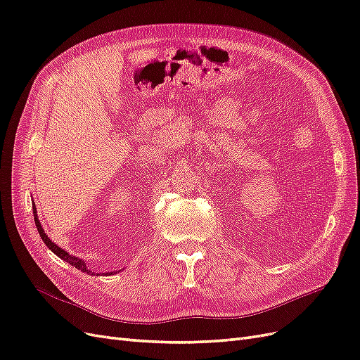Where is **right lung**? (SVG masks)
<instances>
[{
	"label": "right lung",
	"mask_w": 360,
	"mask_h": 360,
	"mask_svg": "<svg viewBox=\"0 0 360 360\" xmlns=\"http://www.w3.org/2000/svg\"><path fill=\"white\" fill-rule=\"evenodd\" d=\"M32 213H34V221H36V226H37V231H39V234H40V237H41V240L46 243V246L52 250L53 254L56 255H58L61 259H64V261H68V263H70L72 266H75L76 269L78 270H81V271H86V274H91V270H89L86 269V264L84 263V261L81 259V258H76V257H73V255H69L66 250L64 249H61V248H58L56 243H53L51 238L45 234V231H43V228H41V225H40V222H39V217H37V214H36V207L32 205ZM99 275V274H97Z\"/></svg>",
	"instance_id": "obj_1"
}]
</instances>
